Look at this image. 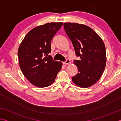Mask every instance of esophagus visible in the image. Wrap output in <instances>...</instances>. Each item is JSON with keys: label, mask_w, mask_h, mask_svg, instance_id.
Segmentation results:
<instances>
[{"label": "esophagus", "mask_w": 121, "mask_h": 121, "mask_svg": "<svg viewBox=\"0 0 121 121\" xmlns=\"http://www.w3.org/2000/svg\"><path fill=\"white\" fill-rule=\"evenodd\" d=\"M70 63V60H69V59H67V60H65V62H63V64L66 65H69Z\"/></svg>", "instance_id": "obj_1"}]
</instances>
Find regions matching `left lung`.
Instances as JSON below:
<instances>
[{
    "instance_id": "left-lung-1",
    "label": "left lung",
    "mask_w": 121,
    "mask_h": 121,
    "mask_svg": "<svg viewBox=\"0 0 121 121\" xmlns=\"http://www.w3.org/2000/svg\"><path fill=\"white\" fill-rule=\"evenodd\" d=\"M65 32L72 42L76 56L73 61L78 73L72 77L81 87L91 86L99 81L106 63L105 44L98 35L89 26L76 23L63 24Z\"/></svg>"
}]
</instances>
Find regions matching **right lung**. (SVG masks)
Masks as SVG:
<instances>
[{"instance_id":"add662e5","label":"right lung","mask_w":121,"mask_h":121,"mask_svg":"<svg viewBox=\"0 0 121 121\" xmlns=\"http://www.w3.org/2000/svg\"><path fill=\"white\" fill-rule=\"evenodd\" d=\"M63 22H51L32 29L26 35L18 50L20 67L34 85L46 87L55 81L62 63L53 60L51 42Z\"/></svg>"}]
</instances>
